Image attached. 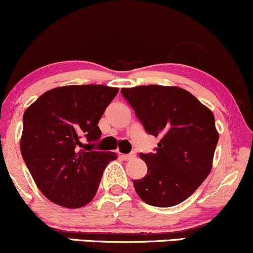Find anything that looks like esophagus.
<instances>
[{"instance_id": "1", "label": "esophagus", "mask_w": 253, "mask_h": 253, "mask_svg": "<svg viewBox=\"0 0 253 253\" xmlns=\"http://www.w3.org/2000/svg\"><path fill=\"white\" fill-rule=\"evenodd\" d=\"M136 157V154L135 153H130V154H122V158L124 160H129V159H132Z\"/></svg>"}]
</instances>
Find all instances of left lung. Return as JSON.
I'll use <instances>...</instances> for the list:
<instances>
[{"label":"left lung","instance_id":"left-lung-1","mask_svg":"<svg viewBox=\"0 0 253 253\" xmlns=\"http://www.w3.org/2000/svg\"><path fill=\"white\" fill-rule=\"evenodd\" d=\"M122 94L146 131L159 137L156 153H140L147 175L134 181L149 205L170 208L186 200L210 173L218 142L213 113L180 86L138 85Z\"/></svg>","mask_w":253,"mask_h":253}]
</instances>
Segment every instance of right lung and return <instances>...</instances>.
I'll use <instances>...</instances> for the list:
<instances>
[{
    "mask_svg": "<svg viewBox=\"0 0 253 253\" xmlns=\"http://www.w3.org/2000/svg\"><path fill=\"white\" fill-rule=\"evenodd\" d=\"M118 88L102 84L64 85L42 94L26 108L20 138L21 156L47 199L67 209L93 200L106 165L115 152L89 151L81 142L99 140L97 126Z\"/></svg>",
    "mask_w": 253,
    "mask_h": 253,
    "instance_id": "right-lung-1",
    "label": "right lung"
}]
</instances>
